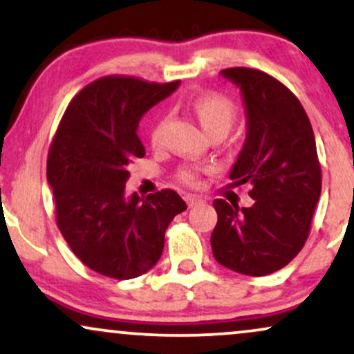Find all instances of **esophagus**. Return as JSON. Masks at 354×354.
I'll return each instance as SVG.
<instances>
[{
	"label": "esophagus",
	"mask_w": 354,
	"mask_h": 354,
	"mask_svg": "<svg viewBox=\"0 0 354 354\" xmlns=\"http://www.w3.org/2000/svg\"><path fill=\"white\" fill-rule=\"evenodd\" d=\"M185 200H186V203H188L189 208H193V206H198L201 203V198L194 196V194H186Z\"/></svg>",
	"instance_id": "obj_1"
}]
</instances>
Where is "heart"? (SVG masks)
<instances>
[{"label":"heart","instance_id":"obj_1","mask_svg":"<svg viewBox=\"0 0 354 354\" xmlns=\"http://www.w3.org/2000/svg\"><path fill=\"white\" fill-rule=\"evenodd\" d=\"M191 109L209 136H225L236 118V108H234L233 101L219 93H205V95L196 96L191 101ZM165 123V118H160L149 129V141L153 146L161 143ZM200 166H185L180 169L178 176L186 185H196L200 180Z\"/></svg>","mask_w":354,"mask_h":354}]
</instances>
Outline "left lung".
Returning a JSON list of instances; mask_svg holds the SVG:
<instances>
[{
  "mask_svg": "<svg viewBox=\"0 0 354 354\" xmlns=\"http://www.w3.org/2000/svg\"><path fill=\"white\" fill-rule=\"evenodd\" d=\"M221 76L245 103L246 140L230 178L251 186L253 205L214 200L211 250L221 266L265 276L286 266L310 234L321 194L316 141L299 100L273 76L251 68H228Z\"/></svg>",
  "mask_w": 354,
  "mask_h": 354,
  "instance_id": "1",
  "label": "left lung"
}]
</instances>
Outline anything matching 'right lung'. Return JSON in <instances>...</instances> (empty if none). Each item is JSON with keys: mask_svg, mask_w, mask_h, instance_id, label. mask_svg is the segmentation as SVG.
<instances>
[{"mask_svg": "<svg viewBox=\"0 0 354 354\" xmlns=\"http://www.w3.org/2000/svg\"><path fill=\"white\" fill-rule=\"evenodd\" d=\"M180 86L104 76L68 104L50 146L46 178L58 228L80 261L96 273L131 279L156 265L165 233L186 203L173 189L128 196L129 165L145 156L138 124Z\"/></svg>", "mask_w": 354, "mask_h": 354, "instance_id": "obj_1", "label": "right lung"}]
</instances>
